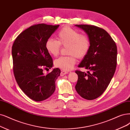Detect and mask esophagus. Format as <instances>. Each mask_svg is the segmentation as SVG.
Segmentation results:
<instances>
[{"label":"esophagus","mask_w":130,"mask_h":130,"mask_svg":"<svg viewBox=\"0 0 130 130\" xmlns=\"http://www.w3.org/2000/svg\"><path fill=\"white\" fill-rule=\"evenodd\" d=\"M68 72H66V71H61V73H60V75L61 76H63V75H65V74H68Z\"/></svg>","instance_id":"esophagus-1"}]
</instances>
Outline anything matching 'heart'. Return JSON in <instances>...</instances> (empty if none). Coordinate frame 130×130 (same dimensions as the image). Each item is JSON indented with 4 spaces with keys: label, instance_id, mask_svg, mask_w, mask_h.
I'll list each match as a JSON object with an SVG mask.
<instances>
[{
    "label": "heart",
    "instance_id": "heart-1",
    "mask_svg": "<svg viewBox=\"0 0 130 130\" xmlns=\"http://www.w3.org/2000/svg\"><path fill=\"white\" fill-rule=\"evenodd\" d=\"M58 41L49 38L45 43L47 51L52 56L58 55L61 45H68L69 56H61L55 60V65L66 71L73 69L76 62V57L82 58L89 50L90 41L86 35L81 34L77 30L69 27H65L57 34Z\"/></svg>",
    "mask_w": 130,
    "mask_h": 130
}]
</instances>
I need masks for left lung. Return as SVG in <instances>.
Here are the masks:
<instances>
[{"mask_svg":"<svg viewBox=\"0 0 130 130\" xmlns=\"http://www.w3.org/2000/svg\"><path fill=\"white\" fill-rule=\"evenodd\" d=\"M75 26L83 30L90 41L87 54L78 65L87 70V73L75 71L78 79L75 88L81 97L92 100L103 94L113 77L117 65V46L102 28L88 25Z\"/></svg>","mask_w":130,"mask_h":130,"instance_id":"left-lung-1","label":"left lung"}]
</instances>
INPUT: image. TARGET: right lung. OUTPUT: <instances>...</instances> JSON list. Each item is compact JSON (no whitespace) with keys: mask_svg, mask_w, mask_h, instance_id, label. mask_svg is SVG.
<instances>
[{"mask_svg":"<svg viewBox=\"0 0 130 130\" xmlns=\"http://www.w3.org/2000/svg\"><path fill=\"white\" fill-rule=\"evenodd\" d=\"M59 25L44 23L33 25L22 31L12 49L13 72L17 82L27 96L35 101L49 98L56 89V81L60 70L52 68L53 61L45 47L46 41Z\"/></svg>","mask_w":130,"mask_h":130,"instance_id":"add662e5","label":"right lung"}]
</instances>
